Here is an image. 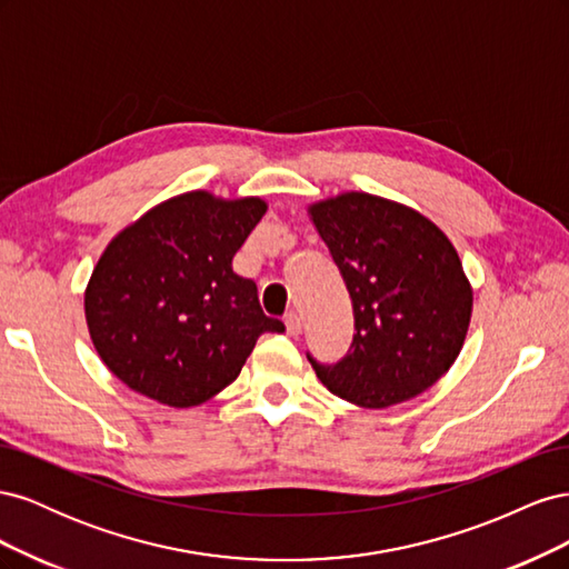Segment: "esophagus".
Segmentation results:
<instances>
[{
    "instance_id": "34e87169",
    "label": "esophagus",
    "mask_w": 569,
    "mask_h": 569,
    "mask_svg": "<svg viewBox=\"0 0 569 569\" xmlns=\"http://www.w3.org/2000/svg\"><path fill=\"white\" fill-rule=\"evenodd\" d=\"M284 325H287V335L289 337H299L301 335V318L295 311H289L284 316Z\"/></svg>"
}]
</instances>
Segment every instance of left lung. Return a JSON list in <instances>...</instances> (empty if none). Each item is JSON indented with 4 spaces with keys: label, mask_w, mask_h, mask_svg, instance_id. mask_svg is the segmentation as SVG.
<instances>
[{
    "label": "left lung",
    "mask_w": 569,
    "mask_h": 569,
    "mask_svg": "<svg viewBox=\"0 0 569 569\" xmlns=\"http://www.w3.org/2000/svg\"><path fill=\"white\" fill-rule=\"evenodd\" d=\"M353 303L356 335L337 363L311 360L320 382L363 408L432 387L468 335L472 289L446 234L425 216L372 194L311 209Z\"/></svg>",
    "instance_id": "obj_1"
}]
</instances>
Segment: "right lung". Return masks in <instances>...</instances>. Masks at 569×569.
I'll return each instance as SVG.
<instances>
[{"mask_svg": "<svg viewBox=\"0 0 569 569\" xmlns=\"http://www.w3.org/2000/svg\"><path fill=\"white\" fill-rule=\"evenodd\" d=\"M261 199L209 192L170 199L107 247L84 291V316L107 368L149 399L187 408L242 372L256 339L284 332L232 256L263 218Z\"/></svg>", "mask_w": 569, "mask_h": 569, "instance_id": "obj_1", "label": "right lung"}]
</instances>
